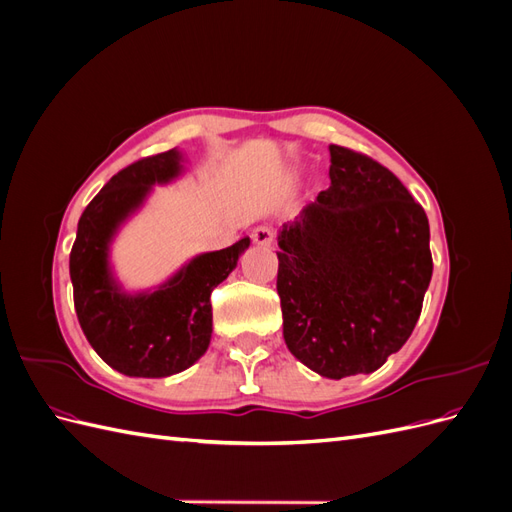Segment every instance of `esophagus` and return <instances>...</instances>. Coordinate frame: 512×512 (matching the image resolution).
<instances>
[{
	"mask_svg": "<svg viewBox=\"0 0 512 512\" xmlns=\"http://www.w3.org/2000/svg\"><path fill=\"white\" fill-rule=\"evenodd\" d=\"M273 239H275V235H273V230H271L269 226H258V228H254V232H252V241H254L256 245L269 247V245L273 243Z\"/></svg>",
	"mask_w": 512,
	"mask_h": 512,
	"instance_id": "34e87169",
	"label": "esophagus"
}]
</instances>
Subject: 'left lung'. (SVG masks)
Segmentation results:
<instances>
[{
  "mask_svg": "<svg viewBox=\"0 0 512 512\" xmlns=\"http://www.w3.org/2000/svg\"><path fill=\"white\" fill-rule=\"evenodd\" d=\"M329 190L277 232L288 350L316 374H371L408 342L431 282L429 222L389 168L329 145Z\"/></svg>",
  "mask_w": 512,
  "mask_h": 512,
  "instance_id": "8db88e82",
  "label": "left lung"
}]
</instances>
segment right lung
Instances as JSON below:
<instances>
[{
	"label": "right lung",
	"instance_id": "right-lung-1",
	"mask_svg": "<svg viewBox=\"0 0 512 512\" xmlns=\"http://www.w3.org/2000/svg\"><path fill=\"white\" fill-rule=\"evenodd\" d=\"M185 156L170 149L123 168L79 220L70 252L74 309L100 359L132 378H166L192 367L213 333L211 292L237 267L250 239L218 252L196 254L166 282L130 292L111 265V245L121 226L143 209L153 185L183 175Z\"/></svg>",
	"mask_w": 512,
	"mask_h": 512
}]
</instances>
